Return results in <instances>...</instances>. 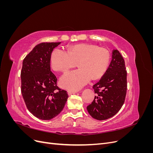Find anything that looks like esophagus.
Listing matches in <instances>:
<instances>
[{"label":"esophagus","mask_w":153,"mask_h":153,"mask_svg":"<svg viewBox=\"0 0 153 153\" xmlns=\"http://www.w3.org/2000/svg\"><path fill=\"white\" fill-rule=\"evenodd\" d=\"M75 93H76V91H71V90L68 91V95H71V94H75Z\"/></svg>","instance_id":"obj_1"}]
</instances>
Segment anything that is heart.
<instances>
[{"label": "heart", "instance_id": "1", "mask_svg": "<svg viewBox=\"0 0 153 153\" xmlns=\"http://www.w3.org/2000/svg\"><path fill=\"white\" fill-rule=\"evenodd\" d=\"M110 55L106 50L96 45L79 44L64 51L55 48L51 54V66L55 71L66 72L77 66L79 69L66 73L60 79V84L66 89L78 90L92 78L102 76L107 69Z\"/></svg>", "mask_w": 153, "mask_h": 153}]
</instances>
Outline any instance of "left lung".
<instances>
[{
	"label": "left lung",
	"mask_w": 153,
	"mask_h": 153,
	"mask_svg": "<svg viewBox=\"0 0 153 153\" xmlns=\"http://www.w3.org/2000/svg\"><path fill=\"white\" fill-rule=\"evenodd\" d=\"M126 78L124 60L117 50H114L108 69L92 87L96 96L91 104L87 106L92 117L102 121L113 117L119 112L126 94Z\"/></svg>",
	"instance_id": "left-lung-1"
}]
</instances>
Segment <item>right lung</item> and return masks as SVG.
<instances>
[{
	"instance_id": "right-lung-1",
	"label": "right lung",
	"mask_w": 153,
	"mask_h": 153,
	"mask_svg": "<svg viewBox=\"0 0 153 153\" xmlns=\"http://www.w3.org/2000/svg\"><path fill=\"white\" fill-rule=\"evenodd\" d=\"M59 43L36 45L23 61L21 91L27 109L37 118L50 120L61 113L67 101V91L57 85L51 71L50 57Z\"/></svg>"
}]
</instances>
